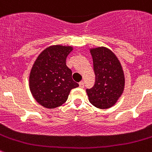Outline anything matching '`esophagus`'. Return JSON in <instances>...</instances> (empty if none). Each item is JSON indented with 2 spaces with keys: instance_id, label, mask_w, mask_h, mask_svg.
<instances>
[{
  "instance_id": "34e87169",
  "label": "esophagus",
  "mask_w": 152,
  "mask_h": 152,
  "mask_svg": "<svg viewBox=\"0 0 152 152\" xmlns=\"http://www.w3.org/2000/svg\"><path fill=\"white\" fill-rule=\"evenodd\" d=\"M79 87H80V88H84V83L83 82V81H80V82H79Z\"/></svg>"
}]
</instances>
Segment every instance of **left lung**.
<instances>
[{"label":"left lung","mask_w":152,"mask_h":152,"mask_svg":"<svg viewBox=\"0 0 152 152\" xmlns=\"http://www.w3.org/2000/svg\"><path fill=\"white\" fill-rule=\"evenodd\" d=\"M95 74L94 85L87 89L90 103L107 109L116 103L124 90L125 77L121 64L113 52L105 47L91 49Z\"/></svg>","instance_id":"8db88e82"}]
</instances>
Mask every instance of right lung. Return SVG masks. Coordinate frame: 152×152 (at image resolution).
Returning a JSON list of instances; mask_svg holds the SVG:
<instances>
[{
    "label": "right lung",
    "mask_w": 152,
    "mask_h": 152,
    "mask_svg": "<svg viewBox=\"0 0 152 152\" xmlns=\"http://www.w3.org/2000/svg\"><path fill=\"white\" fill-rule=\"evenodd\" d=\"M72 51L71 46L52 45L42 51L33 64L29 88L36 101L45 108L61 106L71 90L79 86L66 65V58Z\"/></svg>",
    "instance_id": "right-lung-1"
}]
</instances>
